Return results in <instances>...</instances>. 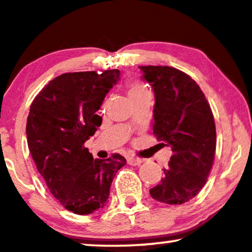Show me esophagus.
Returning <instances> with one entry per match:
<instances>
[{
    "instance_id": "obj_1",
    "label": "esophagus",
    "mask_w": 252,
    "mask_h": 252,
    "mask_svg": "<svg viewBox=\"0 0 252 252\" xmlns=\"http://www.w3.org/2000/svg\"><path fill=\"white\" fill-rule=\"evenodd\" d=\"M142 162H144V160L139 159V158H135V157L127 158V163L131 164V166H138V164H140Z\"/></svg>"
}]
</instances>
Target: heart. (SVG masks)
<instances>
[{
	"label": "heart",
	"mask_w": 252,
	"mask_h": 252,
	"mask_svg": "<svg viewBox=\"0 0 252 252\" xmlns=\"http://www.w3.org/2000/svg\"><path fill=\"white\" fill-rule=\"evenodd\" d=\"M145 91H148V90L146 89L144 85H140V84H133V85H131V88H129V90H128V95L129 97H132V95L138 94V93H141Z\"/></svg>",
	"instance_id": "1"
}]
</instances>
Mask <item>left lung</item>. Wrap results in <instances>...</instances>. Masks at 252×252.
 Here are the masks:
<instances>
[{"instance_id": "obj_1", "label": "left lung", "mask_w": 252, "mask_h": 252, "mask_svg": "<svg viewBox=\"0 0 252 252\" xmlns=\"http://www.w3.org/2000/svg\"><path fill=\"white\" fill-rule=\"evenodd\" d=\"M154 91L153 133L173 155L163 179L150 189L154 200L182 204L206 185L216 150L214 117L195 80L170 66H139Z\"/></svg>"}]
</instances>
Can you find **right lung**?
Instances as JSON below:
<instances>
[{
  "label": "right lung",
  "instance_id": "obj_1",
  "mask_svg": "<svg viewBox=\"0 0 252 252\" xmlns=\"http://www.w3.org/2000/svg\"><path fill=\"white\" fill-rule=\"evenodd\" d=\"M120 71L64 73L33 99L27 120L28 147L40 175L65 209L89 215L105 207L111 183L126 159H93L84 144L101 125L105 95Z\"/></svg>",
  "mask_w": 252,
  "mask_h": 252
}]
</instances>
